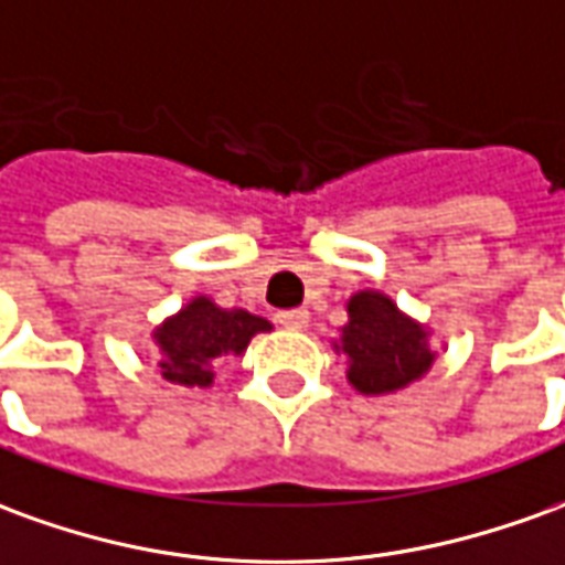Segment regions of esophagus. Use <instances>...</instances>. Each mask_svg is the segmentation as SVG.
Here are the masks:
<instances>
[{
  "label": "esophagus",
  "instance_id": "esophagus-1",
  "mask_svg": "<svg viewBox=\"0 0 565 565\" xmlns=\"http://www.w3.org/2000/svg\"><path fill=\"white\" fill-rule=\"evenodd\" d=\"M275 318H278V323H281V327H287V330H302V327L309 323V311L287 309V311H278Z\"/></svg>",
  "mask_w": 565,
  "mask_h": 565
}]
</instances>
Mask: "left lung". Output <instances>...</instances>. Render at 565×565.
Segmentation results:
<instances>
[{
    "label": "left lung",
    "instance_id": "8db88e82",
    "mask_svg": "<svg viewBox=\"0 0 565 565\" xmlns=\"http://www.w3.org/2000/svg\"><path fill=\"white\" fill-rule=\"evenodd\" d=\"M342 351L349 354V379L358 392H397L431 366L425 330L404 318L388 296L358 294L342 327Z\"/></svg>",
    "mask_w": 565,
    "mask_h": 565
}]
</instances>
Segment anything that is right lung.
I'll list each match as a JSON object with an SVG mask.
<instances>
[{"instance_id": "right-lung-1", "label": "right lung", "mask_w": 565, "mask_h": 565, "mask_svg": "<svg viewBox=\"0 0 565 565\" xmlns=\"http://www.w3.org/2000/svg\"><path fill=\"white\" fill-rule=\"evenodd\" d=\"M269 330L266 318L242 309H216L211 299H192L177 318L156 330L161 358V376L180 385H211V361L223 354H242L247 342Z\"/></svg>"}]
</instances>
